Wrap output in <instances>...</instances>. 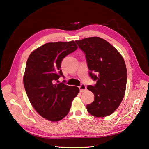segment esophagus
<instances>
[{
	"label": "esophagus",
	"mask_w": 149,
	"mask_h": 149,
	"mask_svg": "<svg viewBox=\"0 0 149 149\" xmlns=\"http://www.w3.org/2000/svg\"><path fill=\"white\" fill-rule=\"evenodd\" d=\"M79 88L80 89V92L81 93H83V92L85 91L86 90V86L84 84H82L79 87Z\"/></svg>",
	"instance_id": "34e87169"
}]
</instances>
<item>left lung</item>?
<instances>
[{
	"label": "left lung",
	"mask_w": 149,
	"mask_h": 149,
	"mask_svg": "<svg viewBox=\"0 0 149 149\" xmlns=\"http://www.w3.org/2000/svg\"><path fill=\"white\" fill-rule=\"evenodd\" d=\"M75 42L86 54L89 76L96 80L95 85L87 87L94 95L87 111L96 118L109 116L118 109L125 93L127 68L124 58L116 48L100 37Z\"/></svg>",
	"instance_id": "obj_1"
}]
</instances>
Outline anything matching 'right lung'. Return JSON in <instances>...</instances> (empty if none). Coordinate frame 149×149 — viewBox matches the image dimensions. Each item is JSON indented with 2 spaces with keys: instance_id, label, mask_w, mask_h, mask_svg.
Returning a JSON list of instances; mask_svg holds the SVG:
<instances>
[{
  "instance_id": "obj_1",
  "label": "right lung",
  "mask_w": 149,
  "mask_h": 149,
  "mask_svg": "<svg viewBox=\"0 0 149 149\" xmlns=\"http://www.w3.org/2000/svg\"><path fill=\"white\" fill-rule=\"evenodd\" d=\"M77 48L74 41L47 43L31 52L26 61L23 78L25 91L35 110L48 120L63 119L79 92L76 86L55 83L63 76L62 60Z\"/></svg>"
}]
</instances>
